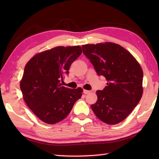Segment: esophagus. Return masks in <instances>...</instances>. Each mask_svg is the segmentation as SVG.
<instances>
[{
	"mask_svg": "<svg viewBox=\"0 0 159 159\" xmlns=\"http://www.w3.org/2000/svg\"><path fill=\"white\" fill-rule=\"evenodd\" d=\"M90 93V90H83V93L84 94H88V93Z\"/></svg>",
	"mask_w": 159,
	"mask_h": 159,
	"instance_id": "34e87169",
	"label": "esophagus"
}]
</instances>
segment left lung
<instances>
[{
	"instance_id": "8db88e82",
	"label": "left lung",
	"mask_w": 159,
	"mask_h": 159,
	"mask_svg": "<svg viewBox=\"0 0 159 159\" xmlns=\"http://www.w3.org/2000/svg\"><path fill=\"white\" fill-rule=\"evenodd\" d=\"M82 48L98 74L107 80L104 90L96 92L98 100L91 105L93 112L107 124L123 121L143 93L140 64L129 51L114 43L83 45Z\"/></svg>"
}]
</instances>
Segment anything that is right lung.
<instances>
[{
    "instance_id": "add662e5",
    "label": "right lung",
    "mask_w": 159,
    "mask_h": 159,
    "mask_svg": "<svg viewBox=\"0 0 159 159\" xmlns=\"http://www.w3.org/2000/svg\"><path fill=\"white\" fill-rule=\"evenodd\" d=\"M82 53L81 47L57 46L37 53L26 63L20 89L26 105L42 121L55 124L69 114L83 89L60 84L71 64Z\"/></svg>"
}]
</instances>
